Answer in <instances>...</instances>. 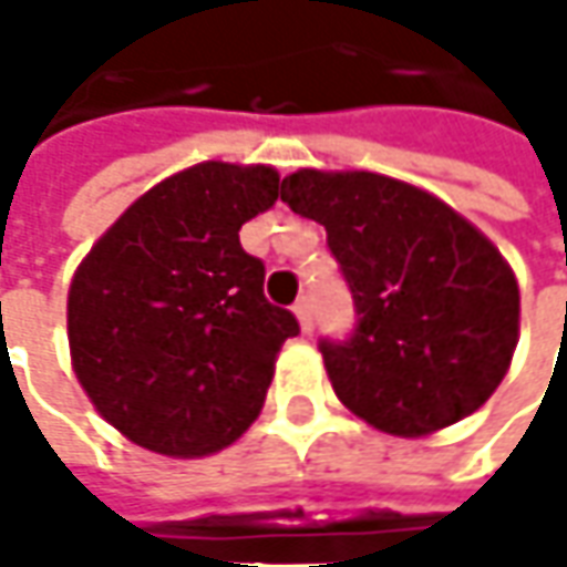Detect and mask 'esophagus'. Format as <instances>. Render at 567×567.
Returning <instances> with one entry per match:
<instances>
[{
  "mask_svg": "<svg viewBox=\"0 0 567 567\" xmlns=\"http://www.w3.org/2000/svg\"><path fill=\"white\" fill-rule=\"evenodd\" d=\"M295 315H298L301 331H305V334H311V331H315V301H311V295H301V298H298Z\"/></svg>",
  "mask_w": 567,
  "mask_h": 567,
  "instance_id": "obj_1",
  "label": "esophagus"
}]
</instances>
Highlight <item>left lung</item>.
Returning <instances> with one entry per match:
<instances>
[{
	"label": "left lung",
	"mask_w": 567,
	"mask_h": 567,
	"mask_svg": "<svg viewBox=\"0 0 567 567\" xmlns=\"http://www.w3.org/2000/svg\"><path fill=\"white\" fill-rule=\"evenodd\" d=\"M282 200L328 230L357 305L353 334L321 340L337 399L399 437L477 412L519 340V285L487 236L435 194L373 172L301 168Z\"/></svg>",
	"instance_id": "obj_1"
}]
</instances>
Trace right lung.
<instances>
[{
    "instance_id": "obj_1",
    "label": "right lung",
    "mask_w": 567,
    "mask_h": 567,
    "mask_svg": "<svg viewBox=\"0 0 567 567\" xmlns=\"http://www.w3.org/2000/svg\"><path fill=\"white\" fill-rule=\"evenodd\" d=\"M276 200V168L200 162L145 190L78 266L74 373L138 447L207 457L256 422L298 334L262 295V259L239 246V227Z\"/></svg>"
}]
</instances>
